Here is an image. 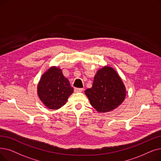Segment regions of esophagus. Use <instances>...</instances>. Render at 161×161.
I'll return each mask as SVG.
<instances>
[{"mask_svg": "<svg viewBox=\"0 0 161 161\" xmlns=\"http://www.w3.org/2000/svg\"><path fill=\"white\" fill-rule=\"evenodd\" d=\"M83 91V88H75L74 92H82Z\"/></svg>", "mask_w": 161, "mask_h": 161, "instance_id": "esophagus-1", "label": "esophagus"}]
</instances>
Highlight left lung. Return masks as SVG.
Wrapping results in <instances>:
<instances>
[{
	"label": "left lung",
	"instance_id": "8db88e82",
	"mask_svg": "<svg viewBox=\"0 0 161 161\" xmlns=\"http://www.w3.org/2000/svg\"><path fill=\"white\" fill-rule=\"evenodd\" d=\"M89 102L99 113H107L120 106L126 91L120 77L114 69L104 66L97 71L92 88L86 90Z\"/></svg>",
	"mask_w": 161,
	"mask_h": 161
}]
</instances>
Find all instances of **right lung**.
<instances>
[{
  "instance_id": "obj_1",
  "label": "right lung",
  "mask_w": 161,
  "mask_h": 161,
  "mask_svg": "<svg viewBox=\"0 0 161 161\" xmlns=\"http://www.w3.org/2000/svg\"><path fill=\"white\" fill-rule=\"evenodd\" d=\"M73 92V87L64 76L62 69L56 66H52L43 74L37 86L40 100L52 110L64 106Z\"/></svg>"
}]
</instances>
